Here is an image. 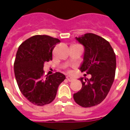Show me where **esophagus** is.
I'll list each match as a JSON object with an SVG mask.
<instances>
[{
  "label": "esophagus",
  "instance_id": "34e87169",
  "mask_svg": "<svg viewBox=\"0 0 130 130\" xmlns=\"http://www.w3.org/2000/svg\"><path fill=\"white\" fill-rule=\"evenodd\" d=\"M66 78H67V80H68V81L69 82H71V81H73V77H71V76H69V75H67V77H66Z\"/></svg>",
  "mask_w": 130,
  "mask_h": 130
}]
</instances>
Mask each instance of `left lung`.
<instances>
[{
  "instance_id": "1",
  "label": "left lung",
  "mask_w": 130,
  "mask_h": 130,
  "mask_svg": "<svg viewBox=\"0 0 130 130\" xmlns=\"http://www.w3.org/2000/svg\"><path fill=\"white\" fill-rule=\"evenodd\" d=\"M75 39L84 48L79 69L92 77L79 78L82 87L73 94V99L82 107H93L100 104L111 89L115 79L116 57L109 42L99 36L88 33Z\"/></svg>"
}]
</instances>
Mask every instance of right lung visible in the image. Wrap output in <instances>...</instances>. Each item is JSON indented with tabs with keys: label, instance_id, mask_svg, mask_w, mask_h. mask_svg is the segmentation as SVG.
<instances>
[{
	"label": "right lung",
	"instance_id": "add662e5",
	"mask_svg": "<svg viewBox=\"0 0 130 130\" xmlns=\"http://www.w3.org/2000/svg\"><path fill=\"white\" fill-rule=\"evenodd\" d=\"M60 40L46 35H36L21 44L17 50L14 72L22 94L38 106L54 101L59 86L65 79L60 72L44 77V64L53 59V50Z\"/></svg>",
	"mask_w": 130,
	"mask_h": 130
}]
</instances>
